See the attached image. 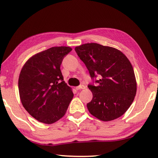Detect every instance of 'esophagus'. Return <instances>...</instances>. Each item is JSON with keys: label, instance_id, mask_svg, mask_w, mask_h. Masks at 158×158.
<instances>
[{"label": "esophagus", "instance_id": "obj_1", "mask_svg": "<svg viewBox=\"0 0 158 158\" xmlns=\"http://www.w3.org/2000/svg\"><path fill=\"white\" fill-rule=\"evenodd\" d=\"M85 85H80L79 86L76 87V89L77 90H81V89H85Z\"/></svg>", "mask_w": 158, "mask_h": 158}]
</instances>
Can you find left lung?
I'll use <instances>...</instances> for the list:
<instances>
[{"mask_svg": "<svg viewBox=\"0 0 158 158\" xmlns=\"http://www.w3.org/2000/svg\"><path fill=\"white\" fill-rule=\"evenodd\" d=\"M75 52L97 85H88L93 93L87 108L93 116L110 121L123 115L135 99L137 81L132 64L121 51L97 43L75 47Z\"/></svg>", "mask_w": 158, "mask_h": 158, "instance_id": "left-lung-1", "label": "left lung"}]
</instances>
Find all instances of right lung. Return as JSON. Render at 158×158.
Here are the masks:
<instances>
[{"mask_svg":"<svg viewBox=\"0 0 158 158\" xmlns=\"http://www.w3.org/2000/svg\"><path fill=\"white\" fill-rule=\"evenodd\" d=\"M71 51L69 47L49 48L29 58L21 70L18 85L21 103L29 114L43 123L60 119L73 98L60 69Z\"/></svg>","mask_w":158,"mask_h":158,"instance_id":"1","label":"right lung"}]
</instances>
